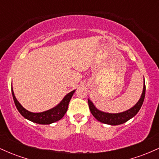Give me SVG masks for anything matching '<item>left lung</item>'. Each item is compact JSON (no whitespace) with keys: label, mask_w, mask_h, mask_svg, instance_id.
I'll list each match as a JSON object with an SVG mask.
<instances>
[{"label":"left lung","mask_w":159,"mask_h":159,"mask_svg":"<svg viewBox=\"0 0 159 159\" xmlns=\"http://www.w3.org/2000/svg\"><path fill=\"white\" fill-rule=\"evenodd\" d=\"M145 93H146V86L145 82L143 84V92H142L141 96H140V99L135 105L132 107H131L129 110L123 111L121 113H116V114H111V113H106L102 111L94 105V104L92 102L90 99L88 98V105L91 114L93 116L96 118V120H98L101 123H103L105 124H107V125H117L123 124L128 120L132 119L134 117L135 115L138 114V112L141 107L142 105H143L144 98H145Z\"/></svg>","instance_id":"8db88e82"}]
</instances>
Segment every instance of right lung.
<instances>
[{"instance_id":"right-lung-1","label":"right lung","mask_w":159,"mask_h":159,"mask_svg":"<svg viewBox=\"0 0 159 159\" xmlns=\"http://www.w3.org/2000/svg\"><path fill=\"white\" fill-rule=\"evenodd\" d=\"M75 92V90L71 91L68 94L66 95L61 102L58 104L57 106L53 107V108L49 109L48 111H43V112L34 113L26 110L19 102L17 98H16L12 87V97H13L14 102H15L16 106L17 107L18 111H19L20 114L22 115L25 119L34 122V123L42 124V125H48V124L55 123V122L62 119L63 116L66 113L69 103Z\"/></svg>"}]
</instances>
